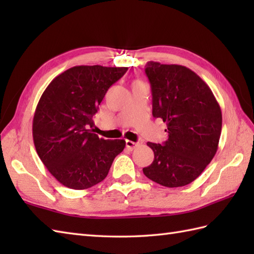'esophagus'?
I'll return each instance as SVG.
<instances>
[{
    "instance_id": "obj_1",
    "label": "esophagus",
    "mask_w": 254,
    "mask_h": 254,
    "mask_svg": "<svg viewBox=\"0 0 254 254\" xmlns=\"http://www.w3.org/2000/svg\"><path fill=\"white\" fill-rule=\"evenodd\" d=\"M126 146H127V148L128 150H133L134 148L137 146V143L132 142V141H128V139H127V141H126Z\"/></svg>"
}]
</instances>
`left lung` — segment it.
Returning <instances> with one entry per match:
<instances>
[{
    "instance_id": "obj_1",
    "label": "left lung",
    "mask_w": 254,
    "mask_h": 254,
    "mask_svg": "<svg viewBox=\"0 0 254 254\" xmlns=\"http://www.w3.org/2000/svg\"><path fill=\"white\" fill-rule=\"evenodd\" d=\"M145 73L153 96V116L166 122L168 138L148 142L154 161L143 168L148 179L167 188L187 186L217 152L222 110L207 84L190 68L148 62Z\"/></svg>"
}]
</instances>
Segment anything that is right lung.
<instances>
[{"label": "right lung", "mask_w": 254, "mask_h": 254, "mask_svg": "<svg viewBox=\"0 0 254 254\" xmlns=\"http://www.w3.org/2000/svg\"><path fill=\"white\" fill-rule=\"evenodd\" d=\"M127 67L79 65L48 85L34 121L37 154L56 179L74 190L94 187L107 177L124 139H104L94 133L93 118L110 86Z\"/></svg>", "instance_id": "1"}]
</instances>
